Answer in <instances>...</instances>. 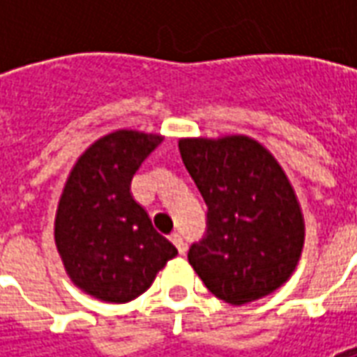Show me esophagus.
I'll return each instance as SVG.
<instances>
[{
  "label": "esophagus",
  "instance_id": "esophagus-1",
  "mask_svg": "<svg viewBox=\"0 0 357 357\" xmlns=\"http://www.w3.org/2000/svg\"><path fill=\"white\" fill-rule=\"evenodd\" d=\"M172 243H174V245H176V247H178V250H179V255L183 256L187 252V245H185V241H183V237H181V235H179V233H172Z\"/></svg>",
  "mask_w": 357,
  "mask_h": 357
}]
</instances>
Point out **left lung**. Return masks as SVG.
Wrapping results in <instances>:
<instances>
[{
  "mask_svg": "<svg viewBox=\"0 0 357 357\" xmlns=\"http://www.w3.org/2000/svg\"><path fill=\"white\" fill-rule=\"evenodd\" d=\"M179 153L208 206L189 264L216 298L243 306L277 291L298 266L306 224L277 158L248 135L181 137Z\"/></svg>",
  "mask_w": 357,
  "mask_h": 357,
  "instance_id": "obj_1",
  "label": "left lung"
}]
</instances>
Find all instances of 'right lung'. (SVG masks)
I'll return each mask as SVG.
<instances>
[{"label":"right lung","mask_w":357,"mask_h":357,"mask_svg":"<svg viewBox=\"0 0 357 357\" xmlns=\"http://www.w3.org/2000/svg\"><path fill=\"white\" fill-rule=\"evenodd\" d=\"M164 137L114 130L93 141L59 197L55 247L66 275L102 302L126 304L147 291L178 248L156 231L130 191L133 174Z\"/></svg>","instance_id":"add662e5"}]
</instances>
